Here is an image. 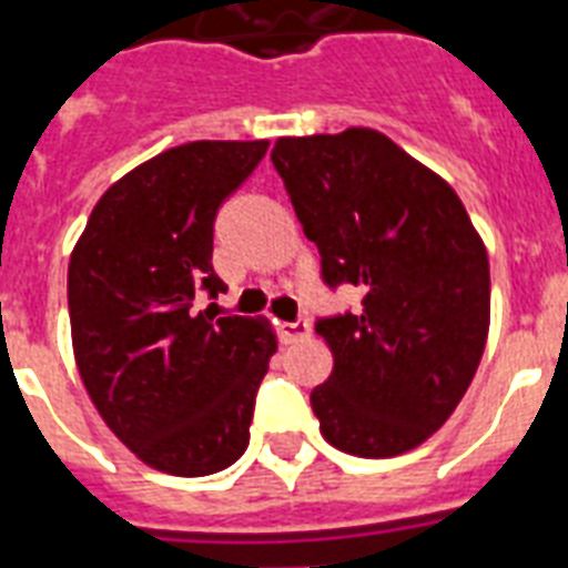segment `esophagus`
<instances>
[{
	"mask_svg": "<svg viewBox=\"0 0 568 568\" xmlns=\"http://www.w3.org/2000/svg\"><path fill=\"white\" fill-rule=\"evenodd\" d=\"M310 322L306 318H297V322H283L280 324V336H283V342H297L303 339V336H310Z\"/></svg>",
	"mask_w": 568,
	"mask_h": 568,
	"instance_id": "obj_1",
	"label": "esophagus"
}]
</instances>
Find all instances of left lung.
Segmentation results:
<instances>
[{"mask_svg": "<svg viewBox=\"0 0 568 568\" xmlns=\"http://www.w3.org/2000/svg\"><path fill=\"white\" fill-rule=\"evenodd\" d=\"M276 172L331 288L361 313L318 318L333 372L313 389L327 444L389 458L435 435L474 381L491 310L488 253L462 199L384 133L283 136Z\"/></svg>", "mask_w": 568, "mask_h": 568, "instance_id": "8db88e82", "label": "left lung"}]
</instances>
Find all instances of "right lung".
Here are the masks:
<instances>
[{"mask_svg":"<svg viewBox=\"0 0 568 568\" xmlns=\"http://www.w3.org/2000/svg\"><path fill=\"white\" fill-rule=\"evenodd\" d=\"M267 140H199L115 181L68 265L73 357L115 438L145 465L207 476L244 456L276 339L258 318L216 315L214 220Z\"/></svg>","mask_w":568,"mask_h":568,"instance_id":"add662e5","label":"right lung"}]
</instances>
